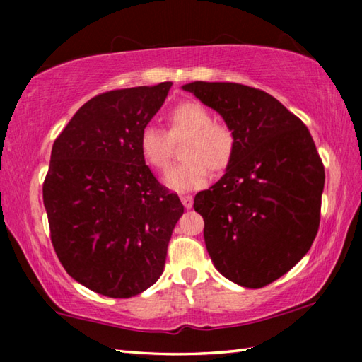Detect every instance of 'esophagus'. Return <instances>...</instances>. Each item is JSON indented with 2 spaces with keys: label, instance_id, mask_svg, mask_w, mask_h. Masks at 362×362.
I'll return each instance as SVG.
<instances>
[{
  "label": "esophagus",
  "instance_id": "1",
  "mask_svg": "<svg viewBox=\"0 0 362 362\" xmlns=\"http://www.w3.org/2000/svg\"><path fill=\"white\" fill-rule=\"evenodd\" d=\"M180 201H182V204L185 206V209H192V206H193V196L183 194V196H180Z\"/></svg>",
  "mask_w": 362,
  "mask_h": 362
}]
</instances>
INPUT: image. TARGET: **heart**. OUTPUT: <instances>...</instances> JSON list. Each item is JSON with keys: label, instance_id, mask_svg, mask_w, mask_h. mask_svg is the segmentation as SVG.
Returning <instances> with one entry per match:
<instances>
[{"label": "heart", "instance_id": "b5f03b06", "mask_svg": "<svg viewBox=\"0 0 362 362\" xmlns=\"http://www.w3.org/2000/svg\"><path fill=\"white\" fill-rule=\"evenodd\" d=\"M169 131L145 126L139 136V150L150 168L164 170L170 159L173 140L185 139L182 161L164 175L166 187L177 193L194 192L206 185L207 168L222 173L235 151V136L223 122L212 121V115L199 102L187 100L168 113Z\"/></svg>", "mask_w": 362, "mask_h": 362}]
</instances>
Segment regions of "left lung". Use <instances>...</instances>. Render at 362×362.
<instances>
[{"label":"left lung","instance_id":"obj_1","mask_svg":"<svg viewBox=\"0 0 362 362\" xmlns=\"http://www.w3.org/2000/svg\"><path fill=\"white\" fill-rule=\"evenodd\" d=\"M235 136L225 174L194 196L204 243L226 279L259 289L297 265L320 228L324 166L310 131L283 103L238 83L182 86Z\"/></svg>","mask_w":362,"mask_h":362}]
</instances>
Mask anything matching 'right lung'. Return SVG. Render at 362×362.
<instances>
[{
	"instance_id": "1",
	"label": "right lung",
	"mask_w": 362,
	"mask_h": 362,
	"mask_svg": "<svg viewBox=\"0 0 362 362\" xmlns=\"http://www.w3.org/2000/svg\"><path fill=\"white\" fill-rule=\"evenodd\" d=\"M170 86L94 97L52 145L42 185L52 246L65 272L100 296L129 298L155 284L183 214L139 150Z\"/></svg>"
}]
</instances>
